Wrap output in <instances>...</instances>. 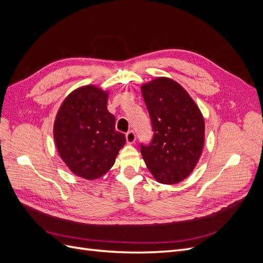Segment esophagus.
<instances>
[{"label":"esophagus","instance_id":"1","mask_svg":"<svg viewBox=\"0 0 263 263\" xmlns=\"http://www.w3.org/2000/svg\"><path fill=\"white\" fill-rule=\"evenodd\" d=\"M135 140H136V135L133 130H129L128 133L126 134V141L127 144H134Z\"/></svg>","mask_w":263,"mask_h":263}]
</instances>
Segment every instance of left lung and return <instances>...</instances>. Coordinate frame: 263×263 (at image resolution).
<instances>
[{
  "label": "left lung",
  "instance_id": "1",
  "mask_svg": "<svg viewBox=\"0 0 263 263\" xmlns=\"http://www.w3.org/2000/svg\"><path fill=\"white\" fill-rule=\"evenodd\" d=\"M154 136L140 153L155 179L176 184L189 177L204 145V118L187 92L176 81L158 78L141 86Z\"/></svg>",
  "mask_w": 263,
  "mask_h": 263
}]
</instances>
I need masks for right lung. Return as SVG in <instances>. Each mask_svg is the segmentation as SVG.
<instances>
[{
    "instance_id": "obj_1",
    "label": "right lung",
    "mask_w": 263,
    "mask_h": 263,
    "mask_svg": "<svg viewBox=\"0 0 263 263\" xmlns=\"http://www.w3.org/2000/svg\"><path fill=\"white\" fill-rule=\"evenodd\" d=\"M58 153L77 176L93 180L105 174L126 142L107 110V93L94 85L80 87L63 101L53 125Z\"/></svg>"
}]
</instances>
